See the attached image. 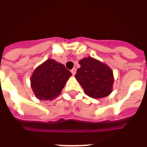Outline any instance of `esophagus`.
<instances>
[{
  "label": "esophagus",
  "instance_id": "esophagus-1",
  "mask_svg": "<svg viewBox=\"0 0 147 147\" xmlns=\"http://www.w3.org/2000/svg\"><path fill=\"white\" fill-rule=\"evenodd\" d=\"M71 74H72L73 76H75V75H76V69L74 67V68H72V69L71 70Z\"/></svg>",
  "mask_w": 147,
  "mask_h": 147
}]
</instances>
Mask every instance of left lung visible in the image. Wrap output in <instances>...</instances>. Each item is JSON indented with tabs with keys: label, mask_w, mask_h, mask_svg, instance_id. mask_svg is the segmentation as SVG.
<instances>
[{
	"label": "left lung",
	"mask_w": 147,
	"mask_h": 147,
	"mask_svg": "<svg viewBox=\"0 0 147 147\" xmlns=\"http://www.w3.org/2000/svg\"><path fill=\"white\" fill-rule=\"evenodd\" d=\"M79 63L81 67L75 77L86 94L94 98L108 96L114 81L110 68L92 57L83 58Z\"/></svg>",
	"instance_id": "8db88e82"
}]
</instances>
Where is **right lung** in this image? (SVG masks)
Segmentation results:
<instances>
[{"instance_id": "add662e5", "label": "right lung", "mask_w": 147, "mask_h": 147, "mask_svg": "<svg viewBox=\"0 0 147 147\" xmlns=\"http://www.w3.org/2000/svg\"><path fill=\"white\" fill-rule=\"evenodd\" d=\"M71 76L64 64L49 59L32 74L31 88L40 100H51L61 94Z\"/></svg>"}]
</instances>
